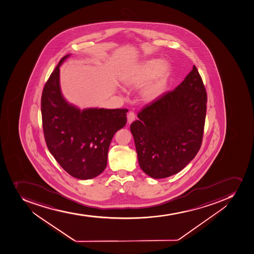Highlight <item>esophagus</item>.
Wrapping results in <instances>:
<instances>
[{
    "mask_svg": "<svg viewBox=\"0 0 254 254\" xmlns=\"http://www.w3.org/2000/svg\"><path fill=\"white\" fill-rule=\"evenodd\" d=\"M135 119V113L132 112V111H130V112L128 113L127 114V123L129 124H131L134 120Z\"/></svg>",
    "mask_w": 254,
    "mask_h": 254,
    "instance_id": "34e87169",
    "label": "esophagus"
}]
</instances>
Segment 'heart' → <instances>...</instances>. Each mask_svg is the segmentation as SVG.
<instances>
[{"mask_svg":"<svg viewBox=\"0 0 254 254\" xmlns=\"http://www.w3.org/2000/svg\"><path fill=\"white\" fill-rule=\"evenodd\" d=\"M171 65L160 59H150L134 67L124 77V82L130 87H140L142 100L150 102L157 100L165 91L170 75Z\"/></svg>","mask_w":254,"mask_h":254,"instance_id":"heart-1","label":"heart"}]
</instances>
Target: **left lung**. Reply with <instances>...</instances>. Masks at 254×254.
Here are the masks:
<instances>
[{"label": "left lung", "instance_id": "obj_1", "mask_svg": "<svg viewBox=\"0 0 254 254\" xmlns=\"http://www.w3.org/2000/svg\"><path fill=\"white\" fill-rule=\"evenodd\" d=\"M207 92L195 66L173 91H166L138 113L130 125L138 162L154 179L182 171L202 144Z\"/></svg>", "mask_w": 254, "mask_h": 254}]
</instances>
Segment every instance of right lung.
I'll list each match as a JSON object with an SVG mask.
<instances>
[{
	"mask_svg": "<svg viewBox=\"0 0 254 254\" xmlns=\"http://www.w3.org/2000/svg\"><path fill=\"white\" fill-rule=\"evenodd\" d=\"M42 91V127L47 148L64 170L77 179H91L105 170L114 134L127 124V109L78 110L64 99L60 66Z\"/></svg>",
	"mask_w": 254,
	"mask_h": 254,
	"instance_id": "add662e5",
	"label": "right lung"
}]
</instances>
